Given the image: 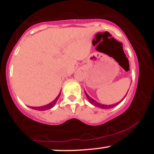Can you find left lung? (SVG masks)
<instances>
[{"instance_id":"8db88e82","label":"left lung","mask_w":154,"mask_h":154,"mask_svg":"<svg viewBox=\"0 0 154 154\" xmlns=\"http://www.w3.org/2000/svg\"><path fill=\"white\" fill-rule=\"evenodd\" d=\"M85 93L86 96H87L88 99V100H89V101H90V103L93 104V105H94L95 106L98 107V108H100V109H111V108H113L114 106H115L117 105L118 103H120V102H119V103H115V104H112V105H103V104H101V103H98V102L95 101V100H93V98H91V97H90L89 95H88L87 94V93H86V92H85ZM125 96H126V95H125ZM125 96L124 97V98H125ZM124 98H123V99H124ZM123 99H122V100H123ZM122 100H121V101H122Z\"/></svg>"}]
</instances>
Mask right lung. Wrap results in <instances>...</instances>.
Returning <instances> with one entry per match:
<instances>
[{"mask_svg": "<svg viewBox=\"0 0 154 154\" xmlns=\"http://www.w3.org/2000/svg\"><path fill=\"white\" fill-rule=\"evenodd\" d=\"M60 93H59V95H58L57 97H56V99H55L54 100H53L51 103H48V105L43 106H40V107H31V108H32V109H35V110H38V111H45V110H48V109H51V108L54 106V105L56 104V101H57L58 99H59V98L60 96Z\"/></svg>", "mask_w": 154, "mask_h": 154, "instance_id": "obj_1", "label": "right lung"}]
</instances>
